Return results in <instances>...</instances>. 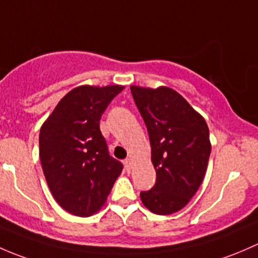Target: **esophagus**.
Returning a JSON list of instances; mask_svg holds the SVG:
<instances>
[{
  "label": "esophagus",
  "instance_id": "34e87169",
  "mask_svg": "<svg viewBox=\"0 0 258 258\" xmlns=\"http://www.w3.org/2000/svg\"><path fill=\"white\" fill-rule=\"evenodd\" d=\"M124 164H125L126 170H130V168H132V159H130V158L125 159V161H124Z\"/></svg>",
  "mask_w": 258,
  "mask_h": 258
}]
</instances>
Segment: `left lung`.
Instances as JSON below:
<instances>
[{"label":"left lung","mask_w":258,"mask_h":258,"mask_svg":"<svg viewBox=\"0 0 258 258\" xmlns=\"http://www.w3.org/2000/svg\"><path fill=\"white\" fill-rule=\"evenodd\" d=\"M147 125L156 182L140 192L156 215H171L187 205L205 177L211 153L205 119L169 87L130 86Z\"/></svg>","instance_id":"8db88e82"}]
</instances>
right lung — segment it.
<instances>
[{
  "label": "right lung",
  "mask_w": 258,
  "mask_h": 258,
  "mask_svg": "<svg viewBox=\"0 0 258 258\" xmlns=\"http://www.w3.org/2000/svg\"><path fill=\"white\" fill-rule=\"evenodd\" d=\"M124 86H84L68 92L42 124L39 159L58 205L88 217L107 201L123 165L108 153L99 120Z\"/></svg>",
  "instance_id": "right-lung-1"
}]
</instances>
